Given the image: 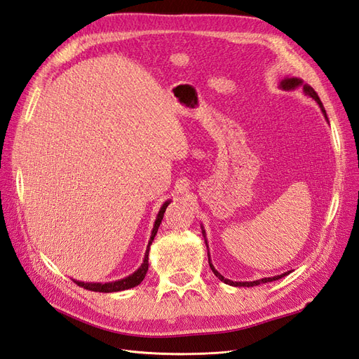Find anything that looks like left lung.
<instances>
[{
    "label": "left lung",
    "instance_id": "left-lung-1",
    "mask_svg": "<svg viewBox=\"0 0 359 359\" xmlns=\"http://www.w3.org/2000/svg\"><path fill=\"white\" fill-rule=\"evenodd\" d=\"M281 88L283 90H293V88H297V86H299V85H302V81H299V79H297V78H287V79H285V81H281ZM304 86V91H306V94L307 95H310V97H313L314 100L318 102V104L322 107V112H323V115H325V118L328 119V116H327V112H325V109H323V104H322V102H320V99H319V95H318V93L314 91L311 86H309V85H302ZM205 233V232H203ZM210 266H211V269H212V273L219 277L223 283H226V285H231V286H245V287H250V286H257V285H260V283H268V281H274V280H278V278H281V277H285L286 274H289V273H285V274H281V276H276V277H268V278H262V280H256V281H244V283H240V281H231V280H227V278H224L219 271H215V268L211 265V262H210Z\"/></svg>",
    "mask_w": 359,
    "mask_h": 359
}]
</instances>
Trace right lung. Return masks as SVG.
Masks as SVG:
<instances>
[{"instance_id":"add662e5","label":"right lung","mask_w":359,"mask_h":359,"mask_svg":"<svg viewBox=\"0 0 359 359\" xmlns=\"http://www.w3.org/2000/svg\"><path fill=\"white\" fill-rule=\"evenodd\" d=\"M169 205V202H165V205L161 206V210L157 215V220L154 223V229H153V233H151V238H149V243H148V247H147V253H145V257H144V264L140 265V268L136 271L135 274L128 276L127 278L124 280H119V281H114V283H81V281H74L76 285L86 289V290H93V292H118V290H126V289H130V287H135L137 285L142 283V280L145 278L147 276V271H148V252H149V245L153 244L154 241V236L158 231V226L163 220V214H165L166 211V206Z\"/></svg>"}]
</instances>
